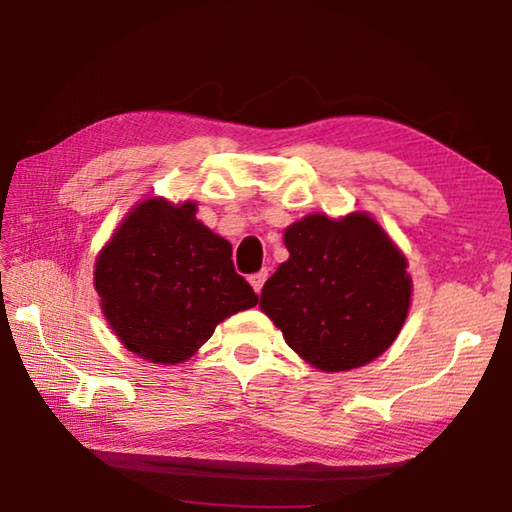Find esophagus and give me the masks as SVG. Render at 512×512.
Returning a JSON list of instances; mask_svg holds the SVG:
<instances>
[{
    "mask_svg": "<svg viewBox=\"0 0 512 512\" xmlns=\"http://www.w3.org/2000/svg\"><path fill=\"white\" fill-rule=\"evenodd\" d=\"M266 277H268V271H259V273H255V275H250V287H253L255 293L262 291Z\"/></svg>",
    "mask_w": 512,
    "mask_h": 512,
    "instance_id": "esophagus-1",
    "label": "esophagus"
}]
</instances>
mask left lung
<instances>
[{
  "label": "left lung",
  "mask_w": 512,
  "mask_h": 512,
  "mask_svg": "<svg viewBox=\"0 0 512 512\" xmlns=\"http://www.w3.org/2000/svg\"><path fill=\"white\" fill-rule=\"evenodd\" d=\"M289 259L259 309L316 370L361 368L391 348L409 316V262L368 212L307 214L284 230Z\"/></svg>",
  "instance_id": "1"
}]
</instances>
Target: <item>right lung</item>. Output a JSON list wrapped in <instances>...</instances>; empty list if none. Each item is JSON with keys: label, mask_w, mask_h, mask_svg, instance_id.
Here are the masks:
<instances>
[{"label": "right lung", "mask_w": 512, "mask_h": 512, "mask_svg": "<svg viewBox=\"0 0 512 512\" xmlns=\"http://www.w3.org/2000/svg\"><path fill=\"white\" fill-rule=\"evenodd\" d=\"M196 201L151 196L117 225L94 262V289L124 348L151 363L194 357L221 320L257 305L230 241L196 219Z\"/></svg>", "instance_id": "obj_1"}]
</instances>
